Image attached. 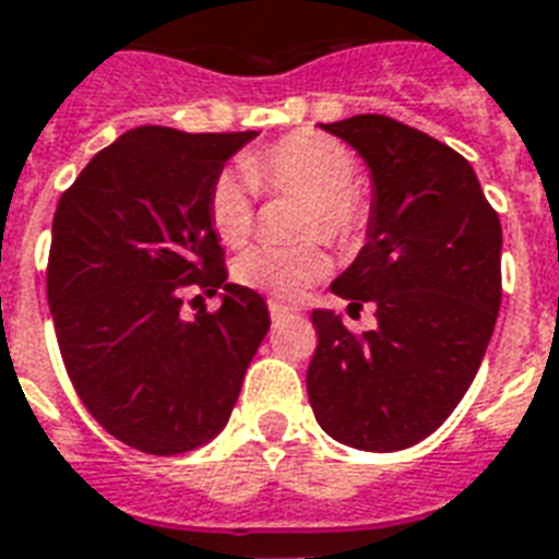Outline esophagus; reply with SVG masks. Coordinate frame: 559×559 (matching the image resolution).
I'll list each match as a JSON object with an SVG mask.
<instances>
[{
	"instance_id": "obj_1",
	"label": "esophagus",
	"mask_w": 559,
	"mask_h": 559,
	"mask_svg": "<svg viewBox=\"0 0 559 559\" xmlns=\"http://www.w3.org/2000/svg\"><path fill=\"white\" fill-rule=\"evenodd\" d=\"M270 316L272 322H287V319H293V310L281 305V301H270Z\"/></svg>"
}]
</instances>
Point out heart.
I'll return each instance as SVG.
<instances>
[{
	"mask_svg": "<svg viewBox=\"0 0 559 559\" xmlns=\"http://www.w3.org/2000/svg\"><path fill=\"white\" fill-rule=\"evenodd\" d=\"M249 183L235 170H223L209 191V219L217 237L240 246L254 228V192L298 193L305 211L301 237H324L328 243L350 249L362 240L371 217L366 188L354 182L357 159L331 135L296 130L240 162ZM328 272V254L316 243L254 246L240 254L235 275L240 284L266 293L275 301H296Z\"/></svg>",
	"mask_w": 559,
	"mask_h": 559,
	"instance_id": "b5f03b06",
	"label": "heart"
}]
</instances>
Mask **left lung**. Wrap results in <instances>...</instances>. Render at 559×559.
Wrapping results in <instances>:
<instances>
[{
    "instance_id": "obj_1",
    "label": "left lung",
    "mask_w": 559,
    "mask_h": 559,
    "mask_svg": "<svg viewBox=\"0 0 559 559\" xmlns=\"http://www.w3.org/2000/svg\"><path fill=\"white\" fill-rule=\"evenodd\" d=\"M322 130L371 170L368 243L331 289L357 310L371 301L377 328L357 336L333 310H313L307 394L333 441L406 450L452 415L485 359L502 305V226L469 162L432 135L389 116Z\"/></svg>"
}]
</instances>
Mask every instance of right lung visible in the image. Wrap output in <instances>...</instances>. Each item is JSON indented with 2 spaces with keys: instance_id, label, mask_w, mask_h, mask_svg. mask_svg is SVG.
I'll return each instance as SVG.
<instances>
[{
  "instance_id": "1",
  "label": "right lung",
  "mask_w": 559,
  "mask_h": 559,
  "mask_svg": "<svg viewBox=\"0 0 559 559\" xmlns=\"http://www.w3.org/2000/svg\"><path fill=\"white\" fill-rule=\"evenodd\" d=\"M254 130L135 127L92 156L51 226L46 293L78 397L112 438L151 455L209 443L228 424L270 331L254 289L226 284L211 182ZM224 289L193 320L181 289Z\"/></svg>"
}]
</instances>
